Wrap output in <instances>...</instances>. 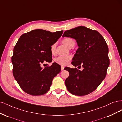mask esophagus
I'll return each mask as SVG.
<instances>
[{
	"mask_svg": "<svg viewBox=\"0 0 122 122\" xmlns=\"http://www.w3.org/2000/svg\"><path fill=\"white\" fill-rule=\"evenodd\" d=\"M64 69V67H63V66H61V71H63Z\"/></svg>",
	"mask_w": 122,
	"mask_h": 122,
	"instance_id": "34e87169",
	"label": "esophagus"
}]
</instances>
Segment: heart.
Here are the masks:
<instances>
[{
	"mask_svg": "<svg viewBox=\"0 0 122 122\" xmlns=\"http://www.w3.org/2000/svg\"><path fill=\"white\" fill-rule=\"evenodd\" d=\"M62 42L65 45L68 47H72L74 46L75 42V41L71 38H66L62 40ZM55 49H56V44L54 43L50 46V52L52 54H54L55 53ZM71 60V56L70 55H66V56H58L54 58V61L61 66L67 65L70 60Z\"/></svg>",
	"mask_w": 122,
	"mask_h": 122,
	"instance_id": "b5f03b06",
	"label": "heart"
}]
</instances>
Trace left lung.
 <instances>
[{
	"mask_svg": "<svg viewBox=\"0 0 122 122\" xmlns=\"http://www.w3.org/2000/svg\"><path fill=\"white\" fill-rule=\"evenodd\" d=\"M63 37L75 39L79 47L72 64L76 68H65L69 76L65 80L68 91L77 96L94 92L104 79L109 65L108 47L99 32L84 26H78L64 32Z\"/></svg>",
	"mask_w": 122,
	"mask_h": 122,
	"instance_id": "left-lung-1",
	"label": "left lung"
}]
</instances>
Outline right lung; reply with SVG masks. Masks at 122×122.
<instances>
[{
  "instance_id": "right-lung-1",
  "label": "right lung",
  "mask_w": 122,
  "mask_h": 122,
  "mask_svg": "<svg viewBox=\"0 0 122 122\" xmlns=\"http://www.w3.org/2000/svg\"><path fill=\"white\" fill-rule=\"evenodd\" d=\"M63 31L51 32L35 29L22 35L14 48L12 57L15 79L24 92L32 96L46 94L52 80L61 72L60 65L53 63L43 69L44 62L52 61L50 47Z\"/></svg>"
}]
</instances>
